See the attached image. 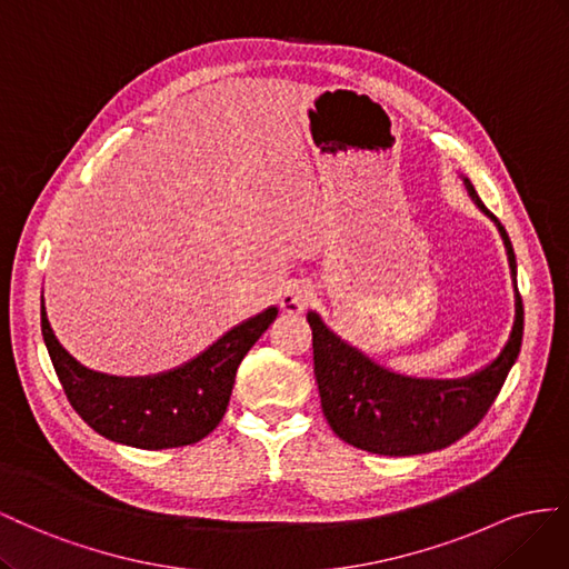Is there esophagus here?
<instances>
[{
    "mask_svg": "<svg viewBox=\"0 0 569 569\" xmlns=\"http://www.w3.org/2000/svg\"><path fill=\"white\" fill-rule=\"evenodd\" d=\"M310 302H312V288L302 281H296L286 286L281 296V310L288 315H302Z\"/></svg>",
    "mask_w": 569,
    "mask_h": 569,
    "instance_id": "1",
    "label": "esophagus"
}]
</instances>
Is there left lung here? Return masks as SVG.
Listing matches in <instances>:
<instances>
[{
	"instance_id": "left-lung-1",
	"label": "left lung",
	"mask_w": 569,
	"mask_h": 569,
	"mask_svg": "<svg viewBox=\"0 0 569 569\" xmlns=\"http://www.w3.org/2000/svg\"><path fill=\"white\" fill-rule=\"evenodd\" d=\"M462 183L472 202L496 223L506 246L515 290L510 336L493 360L475 375L460 379H417L375 362L333 333L317 312L307 315L312 327L315 377L323 417L338 438L360 450L402 458L456 443L489 412L519 355L525 310L517 293V264L510 238L502 223L483 207L472 181L462 176Z\"/></svg>"
}]
</instances>
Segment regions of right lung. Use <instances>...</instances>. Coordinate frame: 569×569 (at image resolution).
<instances>
[{"label": "right lung", "instance_id": "1", "mask_svg": "<svg viewBox=\"0 0 569 569\" xmlns=\"http://www.w3.org/2000/svg\"><path fill=\"white\" fill-rule=\"evenodd\" d=\"M279 310L267 307L217 338L198 357L150 377H111L80 365L67 352L47 319L42 338L73 410L113 443L142 450L181 448L214 431L229 405L236 371Z\"/></svg>", "mask_w": 569, "mask_h": 569}]
</instances>
